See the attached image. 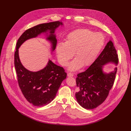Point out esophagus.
I'll use <instances>...</instances> for the list:
<instances>
[{"label":"esophagus","instance_id":"1","mask_svg":"<svg viewBox=\"0 0 131 131\" xmlns=\"http://www.w3.org/2000/svg\"><path fill=\"white\" fill-rule=\"evenodd\" d=\"M67 76L68 77H73L74 76V74L72 73H68L67 74Z\"/></svg>","mask_w":131,"mask_h":131}]
</instances>
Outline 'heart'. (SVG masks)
Returning <instances> with one entry per match:
<instances>
[{
  "label": "heart",
  "instance_id": "heart-1",
  "mask_svg": "<svg viewBox=\"0 0 131 131\" xmlns=\"http://www.w3.org/2000/svg\"><path fill=\"white\" fill-rule=\"evenodd\" d=\"M105 42V36L100 32L94 33L88 29L76 30L68 34L64 44L57 46L58 59L61 65L67 66L74 53L76 59L71 63L70 70L89 66L97 58Z\"/></svg>",
  "mask_w": 131,
  "mask_h": 131
}]
</instances>
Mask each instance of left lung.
I'll return each instance as SVG.
<instances>
[{
    "label": "left lung",
    "instance_id": "8db88e82",
    "mask_svg": "<svg viewBox=\"0 0 131 131\" xmlns=\"http://www.w3.org/2000/svg\"><path fill=\"white\" fill-rule=\"evenodd\" d=\"M118 61L116 50L112 41H109L90 67L77 75L78 92L75 93V97L82 107L92 109L105 101L113 86L117 68L106 74L103 72L102 67L108 63L117 64Z\"/></svg>",
    "mask_w": 131,
    "mask_h": 131
}]
</instances>
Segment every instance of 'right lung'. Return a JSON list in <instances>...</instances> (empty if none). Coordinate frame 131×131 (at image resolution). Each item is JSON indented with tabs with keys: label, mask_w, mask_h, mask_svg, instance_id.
<instances>
[{
	"label": "right lung",
	"mask_w": 131,
	"mask_h": 131,
	"mask_svg": "<svg viewBox=\"0 0 131 131\" xmlns=\"http://www.w3.org/2000/svg\"><path fill=\"white\" fill-rule=\"evenodd\" d=\"M60 25L59 21L39 24L26 30L17 40L14 54V65L19 86L26 99L34 106L41 107L48 105L56 97L62 81L67 77L63 67L49 60L46 67L36 72L26 70L22 65L18 56V48L25 41L37 37L41 33L50 31L47 37L54 50L57 39L54 34L55 29Z\"/></svg>",
	"instance_id": "obj_1"
}]
</instances>
